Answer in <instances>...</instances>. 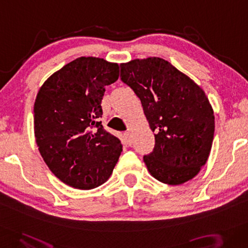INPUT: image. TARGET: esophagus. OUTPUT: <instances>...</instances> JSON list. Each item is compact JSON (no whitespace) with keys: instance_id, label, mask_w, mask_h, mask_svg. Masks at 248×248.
<instances>
[{"instance_id":"1","label":"esophagus","mask_w":248,"mask_h":248,"mask_svg":"<svg viewBox=\"0 0 248 248\" xmlns=\"http://www.w3.org/2000/svg\"><path fill=\"white\" fill-rule=\"evenodd\" d=\"M124 137L125 141H127L128 143H131L132 139H131V134H130V131H125V132H124Z\"/></svg>"}]
</instances>
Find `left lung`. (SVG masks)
<instances>
[{
	"label": "left lung",
	"mask_w": 248,
	"mask_h": 248,
	"mask_svg": "<svg viewBox=\"0 0 248 248\" xmlns=\"http://www.w3.org/2000/svg\"><path fill=\"white\" fill-rule=\"evenodd\" d=\"M120 79L134 90L155 135V147L143 156L159 182L182 185L208 159L215 117L202 89L160 58L120 64Z\"/></svg>",
	"instance_id": "1"
}]
</instances>
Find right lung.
I'll use <instances>...</instances> for the list:
<instances>
[{
    "mask_svg": "<svg viewBox=\"0 0 248 248\" xmlns=\"http://www.w3.org/2000/svg\"><path fill=\"white\" fill-rule=\"evenodd\" d=\"M119 78L117 63L81 57L53 73L34 103V134L43 160L61 182L77 189L100 186L123 151L120 140L103 129L106 86Z\"/></svg>",
    "mask_w": 248,
    "mask_h": 248,
    "instance_id": "1",
    "label": "right lung"
}]
</instances>
